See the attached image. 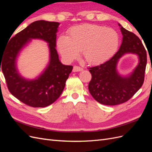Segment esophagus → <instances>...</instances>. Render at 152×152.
<instances>
[{
    "label": "esophagus",
    "mask_w": 152,
    "mask_h": 152,
    "mask_svg": "<svg viewBox=\"0 0 152 152\" xmlns=\"http://www.w3.org/2000/svg\"><path fill=\"white\" fill-rule=\"evenodd\" d=\"M83 70V68H82L80 66H74L73 68V72H81Z\"/></svg>",
    "instance_id": "esophagus-1"
}]
</instances>
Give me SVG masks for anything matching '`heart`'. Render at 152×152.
I'll return each instance as SVG.
<instances>
[{"label":"heart","mask_w":152,"mask_h":152,"mask_svg":"<svg viewBox=\"0 0 152 152\" xmlns=\"http://www.w3.org/2000/svg\"><path fill=\"white\" fill-rule=\"evenodd\" d=\"M117 32L110 28L84 24L73 26L68 35H61L56 45L61 56L68 61H73L82 50V56L91 65L107 61L116 53L119 45Z\"/></svg>","instance_id":"1"}]
</instances>
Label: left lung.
Wrapping results in <instances>:
<instances>
[{
	"instance_id": "8db88e82",
	"label": "left lung",
	"mask_w": 152,
	"mask_h": 152,
	"mask_svg": "<svg viewBox=\"0 0 152 152\" xmlns=\"http://www.w3.org/2000/svg\"><path fill=\"white\" fill-rule=\"evenodd\" d=\"M121 26L122 42L114 56L99 65L89 68L91 80L89 91L95 100L102 104L117 105L131 99L143 84L146 66V51L141 40L132 32ZM126 53H134L139 63L127 76H122L116 70L119 59Z\"/></svg>"
}]
</instances>
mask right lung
Wrapping results in <instances>:
<instances>
[{"label":"right lung","instance_id":"1","mask_svg":"<svg viewBox=\"0 0 152 152\" xmlns=\"http://www.w3.org/2000/svg\"><path fill=\"white\" fill-rule=\"evenodd\" d=\"M59 25L58 22L44 20L33 22L9 41L2 60L0 58V72L1 67L9 91L20 102L30 107L42 108L53 103L61 94L72 71V66L63 65L59 61L56 49ZM31 39H40L48 44L50 61L38 77L29 80L18 72L16 61L22 49Z\"/></svg>","mask_w":152,"mask_h":152}]
</instances>
